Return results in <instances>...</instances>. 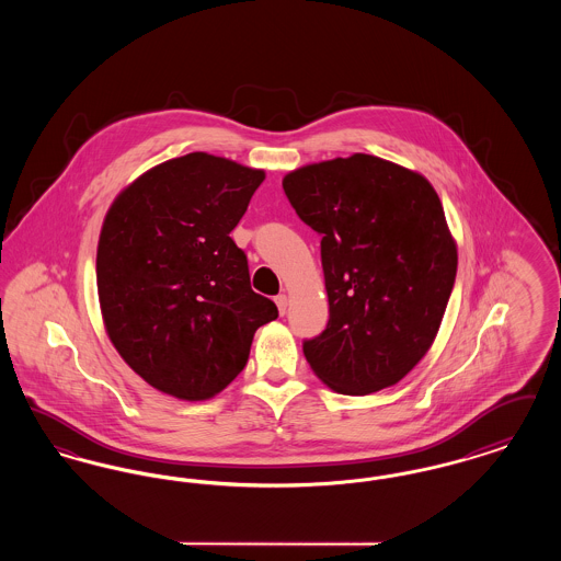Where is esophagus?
Segmentation results:
<instances>
[{
	"label": "esophagus",
	"mask_w": 561,
	"mask_h": 561,
	"mask_svg": "<svg viewBox=\"0 0 561 561\" xmlns=\"http://www.w3.org/2000/svg\"><path fill=\"white\" fill-rule=\"evenodd\" d=\"M275 305H277V311H279V316H286V311H288V296H286V294H279V296H275Z\"/></svg>",
	"instance_id": "obj_1"
}]
</instances>
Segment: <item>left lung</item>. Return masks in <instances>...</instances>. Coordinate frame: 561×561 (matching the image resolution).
I'll return each instance as SVG.
<instances>
[{
  "label": "left lung",
  "instance_id": "1",
  "mask_svg": "<svg viewBox=\"0 0 561 561\" xmlns=\"http://www.w3.org/2000/svg\"><path fill=\"white\" fill-rule=\"evenodd\" d=\"M321 236L330 320L302 345L311 370L343 396L393 387L433 345L458 252L427 179L366 153L307 163L282 181Z\"/></svg>",
  "mask_w": 561,
  "mask_h": 561
}]
</instances>
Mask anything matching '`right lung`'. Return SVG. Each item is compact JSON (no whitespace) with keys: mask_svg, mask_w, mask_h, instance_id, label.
Listing matches in <instances>:
<instances>
[{"mask_svg":"<svg viewBox=\"0 0 561 561\" xmlns=\"http://www.w3.org/2000/svg\"><path fill=\"white\" fill-rule=\"evenodd\" d=\"M263 181L265 170L195 151L142 172L108 206L96 248L103 323L122 359L165 396H218L254 332L277 318L229 238Z\"/></svg>","mask_w":561,"mask_h":561,"instance_id":"1","label":"right lung"}]
</instances>
